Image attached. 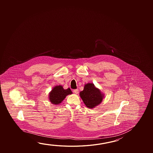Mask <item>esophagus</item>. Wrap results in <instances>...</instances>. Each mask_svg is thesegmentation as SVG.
<instances>
[{"label": "esophagus", "mask_w": 153, "mask_h": 153, "mask_svg": "<svg viewBox=\"0 0 153 153\" xmlns=\"http://www.w3.org/2000/svg\"><path fill=\"white\" fill-rule=\"evenodd\" d=\"M73 92L75 93V94H78V89H76V90H74Z\"/></svg>", "instance_id": "1"}]
</instances>
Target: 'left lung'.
<instances>
[{"mask_svg":"<svg viewBox=\"0 0 153 153\" xmlns=\"http://www.w3.org/2000/svg\"><path fill=\"white\" fill-rule=\"evenodd\" d=\"M80 98L85 105L93 109L100 105L105 98V94L94 84L88 83L84 85V90L79 93Z\"/></svg>","mask_w":153,"mask_h":153,"instance_id":"1","label":"left lung"}]
</instances>
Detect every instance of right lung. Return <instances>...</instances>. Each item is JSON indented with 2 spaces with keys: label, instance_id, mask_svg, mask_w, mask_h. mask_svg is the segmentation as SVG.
I'll list each match as a JSON object with an SVG mask.
<instances>
[{
  "label": "right lung",
  "instance_id": "obj_1",
  "mask_svg": "<svg viewBox=\"0 0 153 153\" xmlns=\"http://www.w3.org/2000/svg\"><path fill=\"white\" fill-rule=\"evenodd\" d=\"M73 94L70 88L65 90L62 85L55 86L49 93L48 99L53 105H59L67 95Z\"/></svg>",
  "mask_w": 153,
  "mask_h": 153
}]
</instances>
